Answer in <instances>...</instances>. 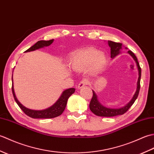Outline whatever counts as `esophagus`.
Here are the masks:
<instances>
[{
  "label": "esophagus",
  "mask_w": 154,
  "mask_h": 154,
  "mask_svg": "<svg viewBox=\"0 0 154 154\" xmlns=\"http://www.w3.org/2000/svg\"><path fill=\"white\" fill-rule=\"evenodd\" d=\"M88 83H89V82H88V81L87 79H83L82 81H81V82L79 83V84L78 85V89H81V88L84 87L86 85H87Z\"/></svg>",
  "instance_id": "obj_1"
}]
</instances>
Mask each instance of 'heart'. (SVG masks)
<instances>
[{"mask_svg": "<svg viewBox=\"0 0 154 154\" xmlns=\"http://www.w3.org/2000/svg\"><path fill=\"white\" fill-rule=\"evenodd\" d=\"M107 63L106 54L94 48H87L73 52L69 59L72 69L77 72L86 71L91 75L100 73Z\"/></svg>", "mask_w": 154, "mask_h": 154, "instance_id": "b5f03b06", "label": "heart"}]
</instances>
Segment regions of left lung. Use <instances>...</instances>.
Returning <instances> with one entry per match:
<instances>
[{
  "instance_id": "1",
  "label": "left lung",
  "mask_w": 154,
  "mask_h": 154,
  "mask_svg": "<svg viewBox=\"0 0 154 154\" xmlns=\"http://www.w3.org/2000/svg\"><path fill=\"white\" fill-rule=\"evenodd\" d=\"M108 45H109L110 48V57L114 59L117 55L120 54L121 51L122 49H127V48H124L122 44L120 43H116V42H112V41H108ZM130 56H131L133 60L135 61L137 69H138V81H137L136 84V92L134 94L132 99L130 100L128 103L126 105H124L122 107L120 108H116V109H112V108H108L104 106L101 104L99 99H98V97L95 92L93 90V98L91 100V103L89 104V108L91 112L94 113L95 115L99 116H104V117H111V116H115L118 115H122V114L125 113L126 111L128 110L134 103L135 102L137 97L138 96L139 91H140V79H141V68L140 67V64L138 61V60L134 54L130 50H128L127 52Z\"/></svg>"
}]
</instances>
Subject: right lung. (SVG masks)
I'll list each match as a JSON object with an SVG mask.
<instances>
[{"label":"right lung","instance_id":"1","mask_svg":"<svg viewBox=\"0 0 154 154\" xmlns=\"http://www.w3.org/2000/svg\"><path fill=\"white\" fill-rule=\"evenodd\" d=\"M54 41V39L52 40L45 41V40H40L36 42L34 45H32L29 49L26 51L25 52H30L33 51L35 50H39L40 48H43L44 47H48ZM12 94L14 96V100L16 103L18 104L19 107L23 110L26 115L30 116L32 119H52V118H55L59 116L63 113L65 107L67 105V100L72 94H73L75 91L74 88H70V89H67L66 90L63 91L62 92L61 94L60 95V98L57 99V100L55 102L53 105L47 108V109L44 110H33L28 109L26 106L19 102L18 100L16 98V96L14 93V85H13V75L12 76Z\"/></svg>","mask_w":154,"mask_h":154}]
</instances>
